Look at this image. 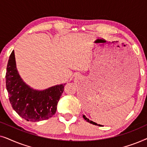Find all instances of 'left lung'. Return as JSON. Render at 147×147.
Wrapping results in <instances>:
<instances>
[{"mask_svg": "<svg viewBox=\"0 0 147 147\" xmlns=\"http://www.w3.org/2000/svg\"><path fill=\"white\" fill-rule=\"evenodd\" d=\"M83 118L86 120V121L88 122H90V123H91V124H94V125H97V124H98L97 123H96V122L92 121V120H90L89 119H88V118H87L86 117L85 115H83ZM99 126H100V124H99Z\"/></svg>", "mask_w": 147, "mask_h": 147, "instance_id": "left-lung-1", "label": "left lung"}]
</instances>
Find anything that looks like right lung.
<instances>
[{
  "label": "right lung",
  "mask_w": 147,
  "mask_h": 147,
  "mask_svg": "<svg viewBox=\"0 0 147 147\" xmlns=\"http://www.w3.org/2000/svg\"><path fill=\"white\" fill-rule=\"evenodd\" d=\"M5 78L9 101L21 118L27 121L39 122L49 119L55 114L65 84L40 91L31 88L18 73L14 51L9 57Z\"/></svg>",
  "instance_id": "obj_1"
}]
</instances>
